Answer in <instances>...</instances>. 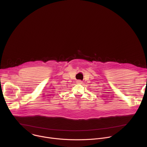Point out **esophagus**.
<instances>
[{"label": "esophagus", "instance_id": "obj_1", "mask_svg": "<svg viewBox=\"0 0 147 147\" xmlns=\"http://www.w3.org/2000/svg\"><path fill=\"white\" fill-rule=\"evenodd\" d=\"M76 82H77V84H82V81L81 80H77Z\"/></svg>", "mask_w": 147, "mask_h": 147}]
</instances>
